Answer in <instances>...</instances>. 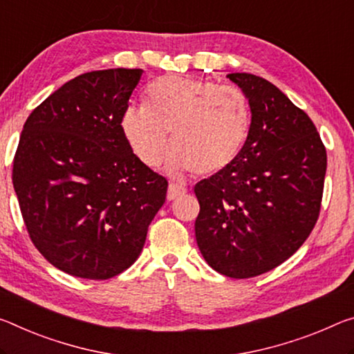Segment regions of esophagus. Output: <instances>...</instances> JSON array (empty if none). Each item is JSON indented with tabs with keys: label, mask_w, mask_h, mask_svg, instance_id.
Instances as JSON below:
<instances>
[{
	"label": "esophagus",
	"mask_w": 354,
	"mask_h": 354,
	"mask_svg": "<svg viewBox=\"0 0 354 354\" xmlns=\"http://www.w3.org/2000/svg\"><path fill=\"white\" fill-rule=\"evenodd\" d=\"M184 192H186V190H184L183 187L176 186V184H170V186H168V192H167V200L168 201L176 200L178 197H181Z\"/></svg>",
	"instance_id": "34e87169"
}]
</instances>
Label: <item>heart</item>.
<instances>
[{
	"mask_svg": "<svg viewBox=\"0 0 354 354\" xmlns=\"http://www.w3.org/2000/svg\"><path fill=\"white\" fill-rule=\"evenodd\" d=\"M249 124L248 100L238 88L186 77L156 80L147 105L126 106L120 121L127 147L147 167L160 164L171 133L167 170L176 176L225 170L238 159Z\"/></svg>",
	"mask_w": 354,
	"mask_h": 354,
	"instance_id": "heart-1",
	"label": "heart"
}]
</instances>
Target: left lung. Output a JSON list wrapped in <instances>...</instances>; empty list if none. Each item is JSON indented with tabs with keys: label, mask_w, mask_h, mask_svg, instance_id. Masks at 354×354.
I'll use <instances>...</instances> for the list:
<instances>
[{
	"label": "left lung",
	"mask_w": 354,
	"mask_h": 354,
	"mask_svg": "<svg viewBox=\"0 0 354 354\" xmlns=\"http://www.w3.org/2000/svg\"><path fill=\"white\" fill-rule=\"evenodd\" d=\"M227 77L249 102V133L232 165L195 186V238L214 271L249 279L304 244L318 218L328 162L310 118L277 86L252 74Z\"/></svg>",
	"instance_id": "left-lung-1"
}]
</instances>
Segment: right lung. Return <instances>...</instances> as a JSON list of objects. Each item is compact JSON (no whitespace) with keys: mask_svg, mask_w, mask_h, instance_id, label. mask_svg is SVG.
Segmentation results:
<instances>
[{"mask_svg":"<svg viewBox=\"0 0 354 354\" xmlns=\"http://www.w3.org/2000/svg\"><path fill=\"white\" fill-rule=\"evenodd\" d=\"M142 69L72 78L32 110L12 170L32 244L71 276L105 280L137 260L168 183L127 147L120 121Z\"/></svg>","mask_w":354,"mask_h":354,"instance_id":"1","label":"right lung"}]
</instances>
